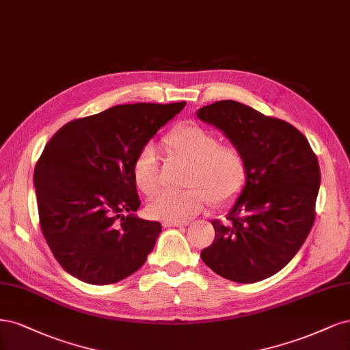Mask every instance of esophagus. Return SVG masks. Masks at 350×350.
Wrapping results in <instances>:
<instances>
[{
	"label": "esophagus",
	"instance_id": "1",
	"mask_svg": "<svg viewBox=\"0 0 350 350\" xmlns=\"http://www.w3.org/2000/svg\"><path fill=\"white\" fill-rule=\"evenodd\" d=\"M189 222L187 221H164L163 225L165 228H170V227H176V228H182L186 227Z\"/></svg>",
	"mask_w": 350,
	"mask_h": 350
}]
</instances>
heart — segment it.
I'll return each mask as SVG.
<instances>
[{"instance_id":"heart-1","label":"heart","mask_w":350,"mask_h":350,"mask_svg":"<svg viewBox=\"0 0 350 350\" xmlns=\"http://www.w3.org/2000/svg\"><path fill=\"white\" fill-rule=\"evenodd\" d=\"M167 154L189 164L182 191L164 190L148 204L152 218L186 221L204 209L206 199L212 206L227 205L244 187L247 163L243 151L232 144H221L215 132L199 125L173 129L163 141ZM133 180L145 195L159 189V164L152 145H146L133 164Z\"/></svg>"}]
</instances>
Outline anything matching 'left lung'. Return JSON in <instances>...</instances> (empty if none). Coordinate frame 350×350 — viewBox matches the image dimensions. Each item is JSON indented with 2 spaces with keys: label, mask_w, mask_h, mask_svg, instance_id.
Wrapping results in <instances>:
<instances>
[{
  "label": "left lung",
  "mask_w": 350,
  "mask_h": 350,
  "mask_svg": "<svg viewBox=\"0 0 350 350\" xmlns=\"http://www.w3.org/2000/svg\"><path fill=\"white\" fill-rule=\"evenodd\" d=\"M245 157L247 178L227 213L213 219L215 239L200 257L217 275L239 284L273 276L308 237L320 189L317 157L291 123L234 100L198 110Z\"/></svg>",
  "instance_id": "8db88e82"
}]
</instances>
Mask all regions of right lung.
<instances>
[{"label":"right lung","mask_w":350,"mask_h":350,"mask_svg":"<svg viewBox=\"0 0 350 350\" xmlns=\"http://www.w3.org/2000/svg\"><path fill=\"white\" fill-rule=\"evenodd\" d=\"M182 103H135L66 123L35 168L40 228L74 278L109 285L135 273L152 252L161 224L141 219L133 164Z\"/></svg>","instance_id":"obj_1"}]
</instances>
